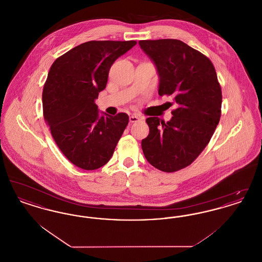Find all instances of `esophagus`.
I'll return each instance as SVG.
<instances>
[{
  "instance_id": "esophagus-1",
  "label": "esophagus",
  "mask_w": 262,
  "mask_h": 262,
  "mask_svg": "<svg viewBox=\"0 0 262 262\" xmlns=\"http://www.w3.org/2000/svg\"><path fill=\"white\" fill-rule=\"evenodd\" d=\"M139 120H140V118L137 117V116H135V115L129 117V123H137Z\"/></svg>"
}]
</instances>
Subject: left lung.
Instances as JSON below:
<instances>
[{"label":"left lung","instance_id":"left-lung-1","mask_svg":"<svg viewBox=\"0 0 262 262\" xmlns=\"http://www.w3.org/2000/svg\"><path fill=\"white\" fill-rule=\"evenodd\" d=\"M138 44L156 67L159 95H172L177 107L167 123L158 117L146 119L149 135L141 147L153 167L172 173L190 165L208 144L221 117V88L211 61L183 41Z\"/></svg>","mask_w":262,"mask_h":262}]
</instances>
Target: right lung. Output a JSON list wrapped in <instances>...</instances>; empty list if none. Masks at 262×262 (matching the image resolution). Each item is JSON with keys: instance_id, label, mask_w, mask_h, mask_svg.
Instances as JSON below:
<instances>
[{"instance_id": "obj_1", "label": "right lung", "mask_w": 262, "mask_h": 262, "mask_svg": "<svg viewBox=\"0 0 262 262\" xmlns=\"http://www.w3.org/2000/svg\"><path fill=\"white\" fill-rule=\"evenodd\" d=\"M137 41H88L59 57L43 88V114L63 155L78 168L95 170L111 159L128 116L99 113L95 100L114 62Z\"/></svg>"}]
</instances>
